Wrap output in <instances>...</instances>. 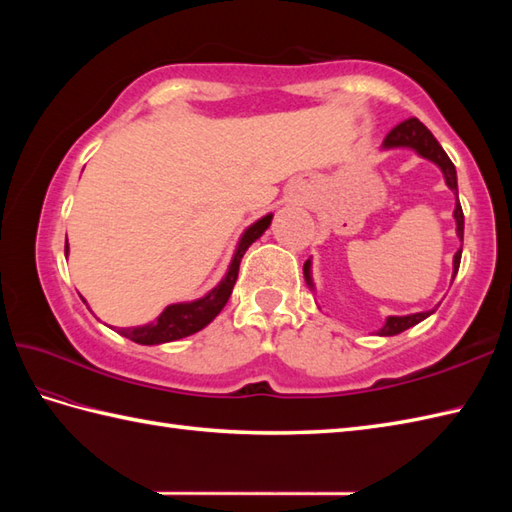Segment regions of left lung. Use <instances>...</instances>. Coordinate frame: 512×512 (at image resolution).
<instances>
[{"label":"left lung","mask_w":512,"mask_h":512,"mask_svg":"<svg viewBox=\"0 0 512 512\" xmlns=\"http://www.w3.org/2000/svg\"><path fill=\"white\" fill-rule=\"evenodd\" d=\"M383 147L385 149H394V147H409L413 151H418L422 158H427L431 162H436V165L442 169L444 173V180H447V187L455 193V198H458V173H455V165L451 162V158L447 156V151L440 147V143L433 134L429 132L427 127H424L418 118H407V121H402L400 125H396L391 132L385 136L383 140ZM455 224H458V237L464 239V213H462V206L460 200L455 202ZM460 259H462V248L455 253L453 257V277L458 275V268H460ZM303 277H306V284L310 288H314L312 284V275H310V259L306 264H303ZM433 314V310L429 312H416V314H407V317H389L385 321L383 328L378 330L380 336H394L409 330L411 325H416L420 321H424Z\"/></svg>","instance_id":"left-lung-1"}]
</instances>
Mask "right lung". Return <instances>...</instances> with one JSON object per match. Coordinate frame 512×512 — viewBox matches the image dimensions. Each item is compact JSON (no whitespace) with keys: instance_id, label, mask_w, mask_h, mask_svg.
<instances>
[{"instance_id":"obj_1","label":"right lung","mask_w":512,"mask_h":512,"mask_svg":"<svg viewBox=\"0 0 512 512\" xmlns=\"http://www.w3.org/2000/svg\"><path fill=\"white\" fill-rule=\"evenodd\" d=\"M270 220H273V215H264L262 220H257L255 224H250L246 228L242 239H239L226 277L209 292V295L189 303H173V306H167L162 310V314L154 323L138 325V328H121L118 334H123L125 339L140 345H158V343L178 341V339H184V336L200 332L204 325H209L226 306V301L231 297L233 286L237 281L239 262H242L248 246L264 235V231L270 226ZM65 255H68V242H65Z\"/></svg>"}]
</instances>
